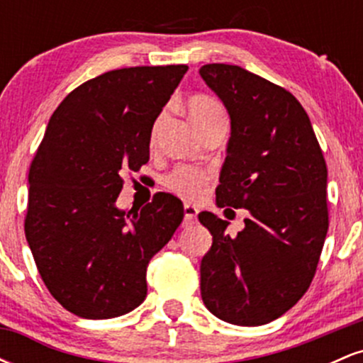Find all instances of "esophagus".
Returning <instances> with one entry per match:
<instances>
[{
	"label": "esophagus",
	"mask_w": 363,
	"mask_h": 363,
	"mask_svg": "<svg viewBox=\"0 0 363 363\" xmlns=\"http://www.w3.org/2000/svg\"><path fill=\"white\" fill-rule=\"evenodd\" d=\"M198 216V208L191 203H184V222L186 223H193Z\"/></svg>",
	"instance_id": "obj_1"
}]
</instances>
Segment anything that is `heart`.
I'll return each instance as SVG.
<instances>
[{
	"label": "heart",
	"instance_id": "b5f03b06",
	"mask_svg": "<svg viewBox=\"0 0 363 363\" xmlns=\"http://www.w3.org/2000/svg\"><path fill=\"white\" fill-rule=\"evenodd\" d=\"M187 111H189L191 121L194 126L199 124L210 123L213 119H225L223 107L215 99L208 97V95H194L187 102ZM206 177L205 174L199 172L193 167H186V165H179L165 177V186L174 193L184 196V198H198L201 196L205 189Z\"/></svg>",
	"mask_w": 363,
	"mask_h": 363
}]
</instances>
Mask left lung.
Here are the masks:
<instances>
[{
  "instance_id": "obj_1",
  "label": "left lung",
  "mask_w": 363,
  "mask_h": 363,
  "mask_svg": "<svg viewBox=\"0 0 363 363\" xmlns=\"http://www.w3.org/2000/svg\"><path fill=\"white\" fill-rule=\"evenodd\" d=\"M199 74L230 116L216 205L245 208L244 228L198 215L213 235L201 259V298L225 323L261 326L309 289L328 234V169L311 119L281 86L235 65ZM228 210V208H227Z\"/></svg>"
}]
</instances>
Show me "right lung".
<instances>
[{
    "label": "right lung",
    "instance_id": "1",
    "mask_svg": "<svg viewBox=\"0 0 363 363\" xmlns=\"http://www.w3.org/2000/svg\"><path fill=\"white\" fill-rule=\"evenodd\" d=\"M186 65L107 72L65 97L28 172L25 237L51 295L85 319L128 314L147 297V266L184 218L176 196L121 210L123 170L150 158L155 119Z\"/></svg>",
    "mask_w": 363,
    "mask_h": 363
}]
</instances>
